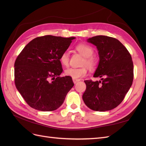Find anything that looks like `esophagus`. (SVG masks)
<instances>
[{
    "instance_id": "34e87169",
    "label": "esophagus",
    "mask_w": 146,
    "mask_h": 146,
    "mask_svg": "<svg viewBox=\"0 0 146 146\" xmlns=\"http://www.w3.org/2000/svg\"><path fill=\"white\" fill-rule=\"evenodd\" d=\"M79 81H80V80H79V79H73V82L76 84V83H77V82H78Z\"/></svg>"
}]
</instances>
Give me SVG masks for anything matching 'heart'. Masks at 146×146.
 <instances>
[{
  "instance_id": "1",
  "label": "heart",
  "mask_w": 146,
  "mask_h": 146,
  "mask_svg": "<svg viewBox=\"0 0 146 146\" xmlns=\"http://www.w3.org/2000/svg\"><path fill=\"white\" fill-rule=\"evenodd\" d=\"M76 48L80 54L85 57L83 63V65H87L88 67L91 69H93L96 67L97 64H98V60L96 57L92 56L94 53L93 48L91 46L86 44L80 43L76 46ZM60 61L63 66H66V67L69 66V55L68 51L64 52L61 55ZM64 74L66 76L71 77L73 79H79L86 76L88 74V70L85 67L80 68H70L65 70Z\"/></svg>"
}]
</instances>
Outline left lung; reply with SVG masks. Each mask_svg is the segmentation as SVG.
Here are the masks:
<instances>
[{"instance_id":"obj_1","label":"left lung","mask_w":146,"mask_h":146,"mask_svg":"<svg viewBox=\"0 0 146 146\" xmlns=\"http://www.w3.org/2000/svg\"><path fill=\"white\" fill-rule=\"evenodd\" d=\"M99 51L100 61L94 77L85 80L82 98L88 108L105 111L117 107L124 99L133 80V63L129 52L117 39L99 35L88 39Z\"/></svg>"}]
</instances>
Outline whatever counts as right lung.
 <instances>
[{"instance_id": "obj_1", "label": "right lung", "mask_w": 146, "mask_h": 146, "mask_svg": "<svg viewBox=\"0 0 146 146\" xmlns=\"http://www.w3.org/2000/svg\"><path fill=\"white\" fill-rule=\"evenodd\" d=\"M74 38L52 35L37 37L17 56L15 85L30 107L51 111L63 104L74 84L71 77H60L63 71L60 57Z\"/></svg>"}]
</instances>
